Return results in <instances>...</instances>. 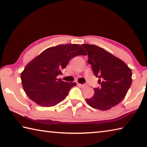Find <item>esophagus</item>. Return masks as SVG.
<instances>
[{
  "instance_id": "1",
  "label": "esophagus",
  "mask_w": 147,
  "mask_h": 147,
  "mask_svg": "<svg viewBox=\"0 0 147 147\" xmlns=\"http://www.w3.org/2000/svg\"><path fill=\"white\" fill-rule=\"evenodd\" d=\"M78 86H79L81 88H85V87L87 86L85 84H80V83H78Z\"/></svg>"
}]
</instances>
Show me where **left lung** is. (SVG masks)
Listing matches in <instances>:
<instances>
[{"label":"left lung","mask_w":147,"mask_h":147,"mask_svg":"<svg viewBox=\"0 0 147 147\" xmlns=\"http://www.w3.org/2000/svg\"><path fill=\"white\" fill-rule=\"evenodd\" d=\"M88 53V64L99 78L100 86L95 88L92 98L86 100L90 106L107 111L121 102L132 83V72L125 62L95 45L83 44Z\"/></svg>","instance_id":"1"}]
</instances>
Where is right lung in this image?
I'll return each instance as SVG.
<instances>
[{
    "instance_id": "obj_1",
    "label": "right lung",
    "mask_w": 147,
    "mask_h": 147,
    "mask_svg": "<svg viewBox=\"0 0 147 147\" xmlns=\"http://www.w3.org/2000/svg\"><path fill=\"white\" fill-rule=\"evenodd\" d=\"M86 52L78 44L59 45L47 49L30 61L22 72V85L28 96L43 107H51L66 97L74 82L58 79L71 59Z\"/></svg>"
}]
</instances>
